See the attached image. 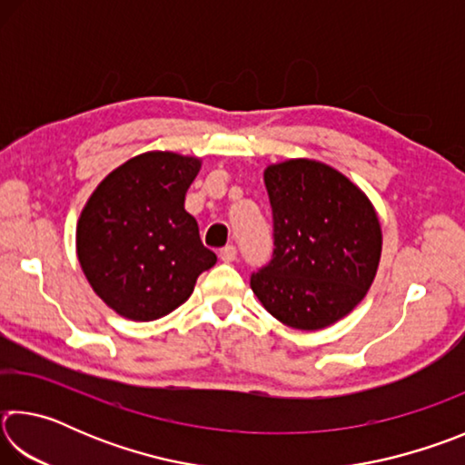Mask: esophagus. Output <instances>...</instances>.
<instances>
[{
    "instance_id": "34e87169",
    "label": "esophagus",
    "mask_w": 465,
    "mask_h": 465,
    "mask_svg": "<svg viewBox=\"0 0 465 465\" xmlns=\"http://www.w3.org/2000/svg\"><path fill=\"white\" fill-rule=\"evenodd\" d=\"M235 256H238V250H235L233 246H225L219 250V261L222 262H233Z\"/></svg>"
}]
</instances>
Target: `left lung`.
I'll return each instance as SVG.
<instances>
[{"label": "left lung", "instance_id": "obj_1", "mask_svg": "<svg viewBox=\"0 0 465 465\" xmlns=\"http://www.w3.org/2000/svg\"><path fill=\"white\" fill-rule=\"evenodd\" d=\"M274 252L250 287L295 330H322L357 308L381 258V223L369 196L324 162L295 157L264 170Z\"/></svg>", "mask_w": 465, "mask_h": 465}]
</instances>
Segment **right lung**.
<instances>
[{"instance_id":"right-lung-1","label":"right lung","mask_w":465,"mask_h":465,"mask_svg":"<svg viewBox=\"0 0 465 465\" xmlns=\"http://www.w3.org/2000/svg\"><path fill=\"white\" fill-rule=\"evenodd\" d=\"M201 163V157L176 152L139 153L110 172L84 204L77 261L94 293L119 316H168L217 262L184 209Z\"/></svg>"}]
</instances>
